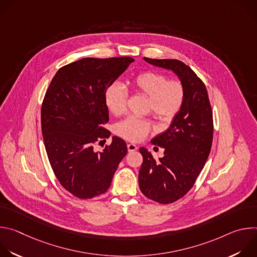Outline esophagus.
<instances>
[{
	"label": "esophagus",
	"mask_w": 257,
	"mask_h": 257,
	"mask_svg": "<svg viewBox=\"0 0 257 257\" xmlns=\"http://www.w3.org/2000/svg\"><path fill=\"white\" fill-rule=\"evenodd\" d=\"M127 149H128V152H129V153L135 152V151H137V145H136V144H133V143H129V144L127 145Z\"/></svg>",
	"instance_id": "1"
}]
</instances>
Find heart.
Listing matches in <instances>:
<instances>
[{
	"label": "heart",
	"mask_w": 257,
	"mask_h": 257,
	"mask_svg": "<svg viewBox=\"0 0 257 257\" xmlns=\"http://www.w3.org/2000/svg\"><path fill=\"white\" fill-rule=\"evenodd\" d=\"M132 89L148 96V111L162 122L168 123L179 114L185 99V88L180 80L168 79L161 72L145 70L130 79ZM128 91L120 83L109 85L104 93L108 112L119 116L125 113L128 102ZM153 128L148 118L129 117L116 126V133L126 140L137 142L145 138Z\"/></svg>",
	"instance_id": "1"
}]
</instances>
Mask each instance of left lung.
I'll use <instances>...</instances> for the list:
<instances>
[{"label": "left lung", "mask_w": 257, "mask_h": 257, "mask_svg": "<svg viewBox=\"0 0 257 257\" xmlns=\"http://www.w3.org/2000/svg\"><path fill=\"white\" fill-rule=\"evenodd\" d=\"M144 60L174 71L185 88L184 103L172 125L152 140L164 148V157L156 160L139 149L143 158L138 175L141 192L169 204L188 193L207 161L213 137L212 111L204 83L189 66L174 59Z\"/></svg>", "instance_id": "1"}]
</instances>
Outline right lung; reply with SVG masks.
Listing matches in <instances>:
<instances>
[{
	"label": "right lung",
	"instance_id": "right-lung-1",
	"mask_svg": "<svg viewBox=\"0 0 257 257\" xmlns=\"http://www.w3.org/2000/svg\"><path fill=\"white\" fill-rule=\"evenodd\" d=\"M132 62L119 57L70 63L58 70L45 94L42 132L49 162L60 184L80 199L103 194L127 155L126 142L117 136L102 152H94L93 144L111 134L103 127L105 90Z\"/></svg>",
	"mask_w": 257,
	"mask_h": 257
}]
</instances>
